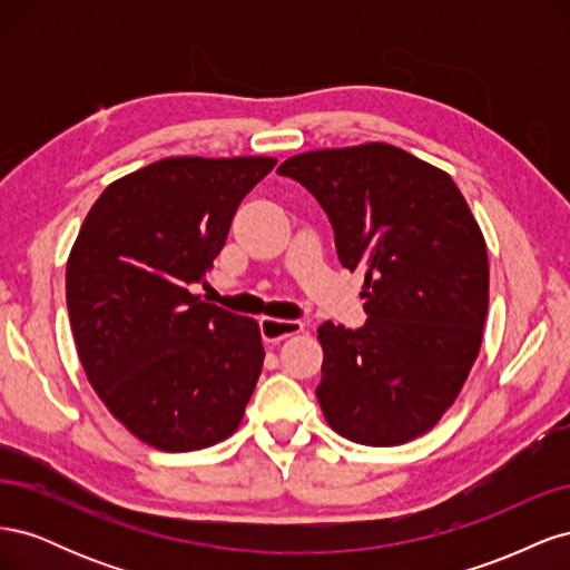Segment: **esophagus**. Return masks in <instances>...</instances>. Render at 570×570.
<instances>
[{
  "mask_svg": "<svg viewBox=\"0 0 570 570\" xmlns=\"http://www.w3.org/2000/svg\"><path fill=\"white\" fill-rule=\"evenodd\" d=\"M258 327H262V337L266 342H281L289 335H297L304 331L302 321H281V318H262L258 321Z\"/></svg>",
  "mask_w": 570,
  "mask_h": 570,
  "instance_id": "obj_1",
  "label": "esophagus"
}]
</instances>
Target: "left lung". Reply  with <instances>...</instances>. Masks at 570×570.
Segmentation results:
<instances>
[{"label":"left lung","instance_id":"1","mask_svg":"<svg viewBox=\"0 0 570 570\" xmlns=\"http://www.w3.org/2000/svg\"><path fill=\"white\" fill-rule=\"evenodd\" d=\"M278 174L318 199L340 264L366 273V323L318 327L327 425L368 446L428 433L469 377L488 316V247L469 204L444 170L385 142L304 151Z\"/></svg>","mask_w":570,"mask_h":570}]
</instances>
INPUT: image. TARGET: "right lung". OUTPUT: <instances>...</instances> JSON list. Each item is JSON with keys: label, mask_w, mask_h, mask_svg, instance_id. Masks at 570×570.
Returning <instances> with one entry per match:
<instances>
[{"label": "right lung", "mask_w": 570, "mask_h": 570, "mask_svg": "<svg viewBox=\"0 0 570 570\" xmlns=\"http://www.w3.org/2000/svg\"><path fill=\"white\" fill-rule=\"evenodd\" d=\"M271 157H170L111 183L66 264V304L90 385L161 452L233 435L264 366L258 323L193 295Z\"/></svg>", "instance_id": "add662e5"}]
</instances>
